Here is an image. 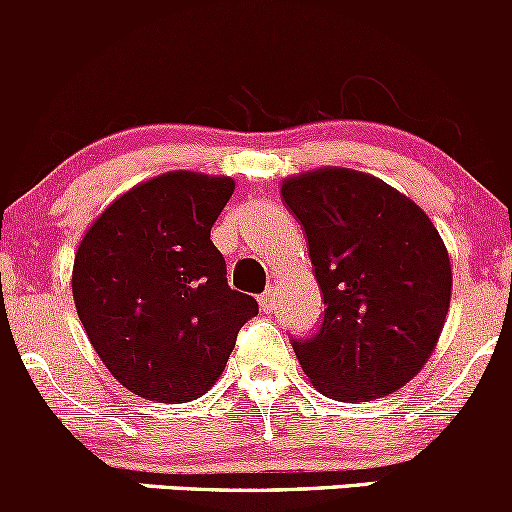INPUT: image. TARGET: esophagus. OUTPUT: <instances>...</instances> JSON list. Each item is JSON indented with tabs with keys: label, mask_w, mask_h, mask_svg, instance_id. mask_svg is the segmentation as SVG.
Listing matches in <instances>:
<instances>
[{
	"label": "esophagus",
	"mask_w": 512,
	"mask_h": 512,
	"mask_svg": "<svg viewBox=\"0 0 512 512\" xmlns=\"http://www.w3.org/2000/svg\"><path fill=\"white\" fill-rule=\"evenodd\" d=\"M258 303H261V311L263 313H273V311H276V288H268V291L263 293L261 298H258Z\"/></svg>",
	"instance_id": "1"
}]
</instances>
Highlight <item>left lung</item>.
I'll return each instance as SVG.
<instances>
[{"mask_svg":"<svg viewBox=\"0 0 512 512\" xmlns=\"http://www.w3.org/2000/svg\"><path fill=\"white\" fill-rule=\"evenodd\" d=\"M323 293L316 336L293 338L308 381L336 401L398 391L428 363L450 308L448 249L426 211L338 166L283 179Z\"/></svg>","mask_w":512,"mask_h":512,"instance_id":"8db88e82","label":"left lung"}]
</instances>
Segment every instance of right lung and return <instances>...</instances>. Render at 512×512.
<instances>
[{"instance_id":"right-lung-1","label":"right lung","mask_w":512,"mask_h":512,"mask_svg":"<svg viewBox=\"0 0 512 512\" xmlns=\"http://www.w3.org/2000/svg\"><path fill=\"white\" fill-rule=\"evenodd\" d=\"M234 179L169 171L121 194L74 256L72 293L91 346L111 376L146 401L204 396L258 313L231 291L211 226Z\"/></svg>"}]
</instances>
